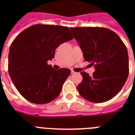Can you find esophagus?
Wrapping results in <instances>:
<instances>
[{
  "mask_svg": "<svg viewBox=\"0 0 135 135\" xmlns=\"http://www.w3.org/2000/svg\"><path fill=\"white\" fill-rule=\"evenodd\" d=\"M71 74L72 75H74V74H76V72H75V71H71Z\"/></svg>",
  "mask_w": 135,
  "mask_h": 135,
  "instance_id": "34e87169",
  "label": "esophagus"
}]
</instances>
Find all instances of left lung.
I'll return each instance as SVG.
<instances>
[{"instance_id": "1", "label": "left lung", "mask_w": 135, "mask_h": 135, "mask_svg": "<svg viewBox=\"0 0 135 135\" xmlns=\"http://www.w3.org/2000/svg\"><path fill=\"white\" fill-rule=\"evenodd\" d=\"M85 61L95 71L92 76L80 72L82 82L77 87L80 96L89 102L102 103L120 91L129 74L128 50L113 31L102 27L71 28Z\"/></svg>"}]
</instances>
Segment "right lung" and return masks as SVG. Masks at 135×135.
I'll use <instances>...</instances> for the list:
<instances>
[{"label": "right lung", "instance_id": "add662e5", "mask_svg": "<svg viewBox=\"0 0 135 135\" xmlns=\"http://www.w3.org/2000/svg\"><path fill=\"white\" fill-rule=\"evenodd\" d=\"M72 39L66 26L42 24L33 25L16 37L9 47L8 72L26 99L43 104L59 96L71 71L55 70L47 62L55 57L57 47Z\"/></svg>", "mask_w": 135, "mask_h": 135}]
</instances>
